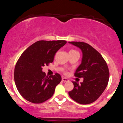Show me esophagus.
Segmentation results:
<instances>
[{
	"label": "esophagus",
	"instance_id": "obj_1",
	"mask_svg": "<svg viewBox=\"0 0 123 123\" xmlns=\"http://www.w3.org/2000/svg\"><path fill=\"white\" fill-rule=\"evenodd\" d=\"M62 81H63V82H66V81H69V80L68 79L65 78V77H62Z\"/></svg>",
	"mask_w": 123,
	"mask_h": 123
}]
</instances>
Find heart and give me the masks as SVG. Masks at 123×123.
I'll return each mask as SVG.
<instances>
[{"label": "heart", "instance_id": "1", "mask_svg": "<svg viewBox=\"0 0 123 123\" xmlns=\"http://www.w3.org/2000/svg\"><path fill=\"white\" fill-rule=\"evenodd\" d=\"M70 51H75V50H70Z\"/></svg>", "mask_w": 123, "mask_h": 123}]
</instances>
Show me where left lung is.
I'll return each instance as SVG.
<instances>
[{
    "label": "left lung",
    "instance_id": "left-lung-1",
    "mask_svg": "<svg viewBox=\"0 0 123 123\" xmlns=\"http://www.w3.org/2000/svg\"><path fill=\"white\" fill-rule=\"evenodd\" d=\"M79 48L82 52V60L74 75L82 77L79 84L73 81L74 88L69 92L72 99L80 104H91L98 99L107 87L109 72L102 56L88 44L81 42H69Z\"/></svg>",
    "mask_w": 123,
    "mask_h": 123
}]
</instances>
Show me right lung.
<instances>
[{"mask_svg":"<svg viewBox=\"0 0 123 123\" xmlns=\"http://www.w3.org/2000/svg\"><path fill=\"white\" fill-rule=\"evenodd\" d=\"M66 43L65 40L38 41L22 54L15 65L14 77L17 88L24 98L40 104L53 95L61 76L58 73L46 76L42 68L53 62L55 53Z\"/></svg>","mask_w":123,"mask_h":123,"instance_id":"obj_1","label":"right lung"}]
</instances>
